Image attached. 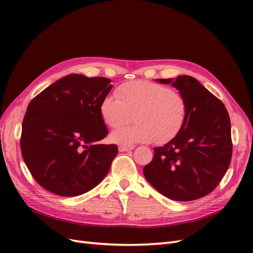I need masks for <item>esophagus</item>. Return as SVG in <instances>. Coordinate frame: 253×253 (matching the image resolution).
Segmentation results:
<instances>
[{
	"instance_id": "obj_1",
	"label": "esophagus",
	"mask_w": 253,
	"mask_h": 253,
	"mask_svg": "<svg viewBox=\"0 0 253 253\" xmlns=\"http://www.w3.org/2000/svg\"><path fill=\"white\" fill-rule=\"evenodd\" d=\"M135 147L133 145V147H124V145H119V151L120 152H126V151H131L133 150Z\"/></svg>"
}]
</instances>
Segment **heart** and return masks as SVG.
Instances as JSON below:
<instances>
[{
	"label": "heart",
	"instance_id": "1",
	"mask_svg": "<svg viewBox=\"0 0 253 253\" xmlns=\"http://www.w3.org/2000/svg\"><path fill=\"white\" fill-rule=\"evenodd\" d=\"M115 93L117 98L106 96L99 105L104 124L117 126L111 134L115 143L133 147L154 139L166 143L176 138L187 124L189 109L185 95L166 84L129 81L119 85ZM133 114L137 124L120 126L130 120Z\"/></svg>",
	"mask_w": 253,
	"mask_h": 253
}]
</instances>
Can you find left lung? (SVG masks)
<instances>
[{"label": "left lung", "instance_id": "left-lung-1", "mask_svg": "<svg viewBox=\"0 0 253 253\" xmlns=\"http://www.w3.org/2000/svg\"><path fill=\"white\" fill-rule=\"evenodd\" d=\"M157 81L179 89L187 99L189 113L179 135L164 147L154 148V157L143 168V174L171 200L194 201L211 193L230 166V118L224 103L191 76Z\"/></svg>", "mask_w": 253, "mask_h": 253}]
</instances>
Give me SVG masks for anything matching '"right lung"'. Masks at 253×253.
<instances>
[{
	"label": "right lung",
	"mask_w": 253,
	"mask_h": 253,
	"mask_svg": "<svg viewBox=\"0 0 253 253\" xmlns=\"http://www.w3.org/2000/svg\"><path fill=\"white\" fill-rule=\"evenodd\" d=\"M111 80L72 74L37 95L22 124L21 152L41 187L61 196L87 192L109 173L116 144H100L108 127L99 105Z\"/></svg>",
	"instance_id": "add662e5"
}]
</instances>
